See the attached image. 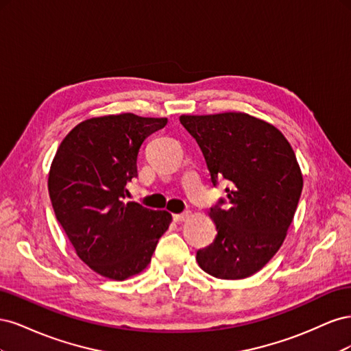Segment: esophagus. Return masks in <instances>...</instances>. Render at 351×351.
Segmentation results:
<instances>
[{"mask_svg":"<svg viewBox=\"0 0 351 351\" xmlns=\"http://www.w3.org/2000/svg\"><path fill=\"white\" fill-rule=\"evenodd\" d=\"M173 218H174L176 222H184V221L192 218V212L186 210V212H183V214H176V215H173Z\"/></svg>","mask_w":351,"mask_h":351,"instance_id":"obj_1","label":"esophagus"}]
</instances>
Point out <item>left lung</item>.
<instances>
[{
	"label": "left lung",
	"mask_w": 351,
	"mask_h": 351,
	"mask_svg": "<svg viewBox=\"0 0 351 351\" xmlns=\"http://www.w3.org/2000/svg\"><path fill=\"white\" fill-rule=\"evenodd\" d=\"M205 156L214 186L226 189L228 206L210 208L214 243L197 250L199 267L221 280L256 274L278 252L291 226L303 176L291 145L277 127L246 112L180 115Z\"/></svg>",
	"instance_id": "left-lung-1"
}]
</instances>
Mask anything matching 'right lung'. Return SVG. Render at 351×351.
Listing matches in <instances>:
<instances>
[{
	"instance_id": "obj_1",
	"label": "right lung",
	"mask_w": 351,
	"mask_h": 351,
	"mask_svg": "<svg viewBox=\"0 0 351 351\" xmlns=\"http://www.w3.org/2000/svg\"><path fill=\"white\" fill-rule=\"evenodd\" d=\"M167 121L132 112L93 117L74 127L52 159L48 192L56 217L77 256L105 278L141 274L171 224L167 210L124 202L142 143Z\"/></svg>"
}]
</instances>
